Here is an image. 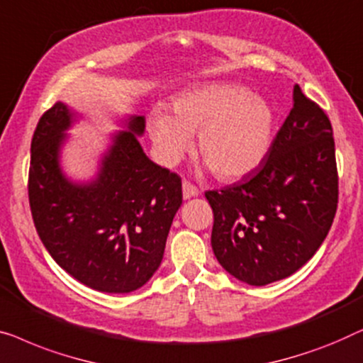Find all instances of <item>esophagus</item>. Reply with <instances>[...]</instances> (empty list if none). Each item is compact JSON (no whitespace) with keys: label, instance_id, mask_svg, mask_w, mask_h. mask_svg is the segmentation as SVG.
<instances>
[{"label":"esophagus","instance_id":"esophagus-1","mask_svg":"<svg viewBox=\"0 0 363 363\" xmlns=\"http://www.w3.org/2000/svg\"><path fill=\"white\" fill-rule=\"evenodd\" d=\"M182 196H184V199L197 197V196H199V189H197L196 186H192L191 182L184 181V182H182Z\"/></svg>","mask_w":363,"mask_h":363}]
</instances>
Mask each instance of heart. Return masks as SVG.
I'll return each instance as SVG.
<instances>
[{"label": "heart", "instance_id": "b5f03b06", "mask_svg": "<svg viewBox=\"0 0 363 363\" xmlns=\"http://www.w3.org/2000/svg\"><path fill=\"white\" fill-rule=\"evenodd\" d=\"M147 131L167 166L191 150V135L199 133V155L213 174L222 181H238L267 160L274 111L263 96L245 86L216 82L177 95L169 104V116H150Z\"/></svg>", "mask_w": 363, "mask_h": 363}]
</instances>
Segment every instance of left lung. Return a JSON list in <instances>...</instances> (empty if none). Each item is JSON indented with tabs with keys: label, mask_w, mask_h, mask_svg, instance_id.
<instances>
[{
	"label": "left lung",
	"mask_w": 363,
	"mask_h": 363,
	"mask_svg": "<svg viewBox=\"0 0 363 363\" xmlns=\"http://www.w3.org/2000/svg\"><path fill=\"white\" fill-rule=\"evenodd\" d=\"M337 184L330 121L294 85L293 108L267 160L233 186L206 192L218 263L252 286L291 277L328 237L337 211Z\"/></svg>",
	"instance_id": "left-lung-1"
}]
</instances>
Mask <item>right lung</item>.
Segmentation results:
<instances>
[{"label":"right lung","instance_id":"right-lung-1","mask_svg":"<svg viewBox=\"0 0 363 363\" xmlns=\"http://www.w3.org/2000/svg\"><path fill=\"white\" fill-rule=\"evenodd\" d=\"M84 116L57 101L40 116L30 143L29 206L44 247L60 268L101 293L145 286L164 255L182 203L179 176L145 155V116L118 118L94 177L77 181L62 167L67 131Z\"/></svg>","mask_w":363,"mask_h":363}]
</instances>
